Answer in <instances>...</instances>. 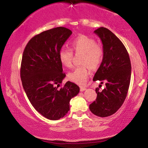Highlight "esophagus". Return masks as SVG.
<instances>
[{
    "label": "esophagus",
    "mask_w": 148,
    "mask_h": 148,
    "mask_svg": "<svg viewBox=\"0 0 148 148\" xmlns=\"http://www.w3.org/2000/svg\"><path fill=\"white\" fill-rule=\"evenodd\" d=\"M86 90V88L84 87V86H80V91H81V92Z\"/></svg>",
    "instance_id": "esophagus-1"
}]
</instances>
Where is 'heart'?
Segmentation results:
<instances>
[{
	"label": "heart",
	"mask_w": 148,
	"mask_h": 148,
	"mask_svg": "<svg viewBox=\"0 0 148 148\" xmlns=\"http://www.w3.org/2000/svg\"><path fill=\"white\" fill-rule=\"evenodd\" d=\"M72 50L75 53H83L81 63L84 65L76 67L68 74L69 81L75 84L83 85L87 81L89 74V67L92 70L97 69L102 62L103 49L100 45L96 43L92 37L80 35L71 42ZM73 52L71 49L62 47L59 52V60L62 65L70 68L72 66Z\"/></svg>",
	"instance_id": "b5f03b06"
}]
</instances>
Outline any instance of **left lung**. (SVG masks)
I'll use <instances>...</instances> for the list:
<instances>
[{"label":"left lung","mask_w":148,"mask_h":148,"mask_svg":"<svg viewBox=\"0 0 148 148\" xmlns=\"http://www.w3.org/2000/svg\"><path fill=\"white\" fill-rule=\"evenodd\" d=\"M94 33L103 45V57L93 81L103 82L106 88L99 91L95 101L90 104V110L99 117L114 114L121 107L126 98L130 84L132 67L128 52L123 42L111 30L101 27Z\"/></svg>","instance_id":"left-lung-1"}]
</instances>
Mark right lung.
<instances>
[{"label":"right lung","instance_id":"add662e5","mask_svg":"<svg viewBox=\"0 0 148 148\" xmlns=\"http://www.w3.org/2000/svg\"><path fill=\"white\" fill-rule=\"evenodd\" d=\"M72 32L64 27L46 30L34 36L25 46L21 64V79L30 102L49 120H57L69 111V101L80 88L67 81L58 89L65 77L59 52Z\"/></svg>","mask_w":148,"mask_h":148}]
</instances>
